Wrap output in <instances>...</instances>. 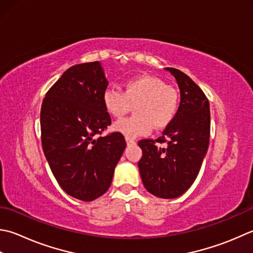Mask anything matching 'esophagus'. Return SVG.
Instances as JSON below:
<instances>
[{"mask_svg": "<svg viewBox=\"0 0 253 253\" xmlns=\"http://www.w3.org/2000/svg\"><path fill=\"white\" fill-rule=\"evenodd\" d=\"M126 143H127V146H131V145H135L136 141L131 139V138H126Z\"/></svg>", "mask_w": 253, "mask_h": 253, "instance_id": "obj_1", "label": "esophagus"}]
</instances>
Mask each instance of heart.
Listing matches in <instances>:
<instances>
[{
    "label": "heart",
    "mask_w": 253,
    "mask_h": 253,
    "mask_svg": "<svg viewBox=\"0 0 253 253\" xmlns=\"http://www.w3.org/2000/svg\"><path fill=\"white\" fill-rule=\"evenodd\" d=\"M102 102L111 116L121 118L135 106L136 116L118 121L113 129L126 138L147 136L153 126L158 129L170 125L179 110V92L160 78L140 76L127 80L123 92L106 88Z\"/></svg>",
    "instance_id": "heart-1"
}]
</instances>
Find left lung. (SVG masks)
I'll use <instances>...</instances> for the list:
<instances>
[{
	"label": "left lung",
	"mask_w": 253,
	"mask_h": 253,
	"mask_svg": "<svg viewBox=\"0 0 253 253\" xmlns=\"http://www.w3.org/2000/svg\"><path fill=\"white\" fill-rule=\"evenodd\" d=\"M175 78L181 101L174 120L157 140H140L138 162L146 190L160 199H175L194 183L207 153L211 132L210 102L200 86L174 68H166ZM156 142H166L163 148Z\"/></svg>",
	"instance_id": "1"
}]
</instances>
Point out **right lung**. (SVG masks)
Segmentation results:
<instances>
[{
    "mask_svg": "<svg viewBox=\"0 0 253 253\" xmlns=\"http://www.w3.org/2000/svg\"><path fill=\"white\" fill-rule=\"evenodd\" d=\"M107 85L100 61L76 64L50 87L42 105L44 157L61 189L84 202L108 190L126 148L120 132L94 138L111 125L102 102Z\"/></svg>",
    "mask_w": 253,
    "mask_h": 253,
    "instance_id": "right-lung-1",
    "label": "right lung"
}]
</instances>
